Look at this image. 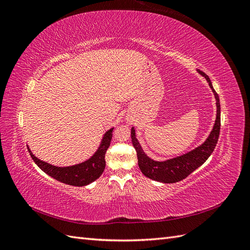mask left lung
<instances>
[{"label": "left lung", "instance_id": "left-lung-1", "mask_svg": "<svg viewBox=\"0 0 250 250\" xmlns=\"http://www.w3.org/2000/svg\"><path fill=\"white\" fill-rule=\"evenodd\" d=\"M197 72L207 79L216 99L217 115L213 129H211L210 133L208 134V139L200 146L188 151L186 154L170 158V160L158 162L150 158L144 152L141 144L137 139V133H135L134 127H132L131 142L135 151H137L139 167L144 175L148 178L160 181V183L164 184L177 183V181L185 179L192 172L199 168L201 165L206 163L210 154L213 153L216 144L218 142L219 133H220V101H219V96L214 89L213 84H211L210 79L208 78V75L199 70H197Z\"/></svg>", "mask_w": 250, "mask_h": 250}]
</instances>
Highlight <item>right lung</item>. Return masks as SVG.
<instances>
[{
    "label": "right lung",
    "instance_id": "add662e5",
    "mask_svg": "<svg viewBox=\"0 0 250 250\" xmlns=\"http://www.w3.org/2000/svg\"><path fill=\"white\" fill-rule=\"evenodd\" d=\"M112 130L113 127L104 133L100 146L93 156H90L84 162L69 166V167H57V166H53L49 163L41 161L31 152V150L29 148L28 150L34 163L49 176L66 185L84 187L99 178L105 169V153H106V150L110 145Z\"/></svg>",
    "mask_w": 250,
    "mask_h": 250
}]
</instances>
